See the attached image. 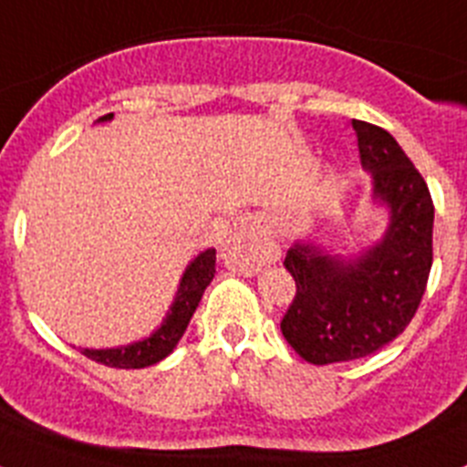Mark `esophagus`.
Returning a JSON list of instances; mask_svg holds the SVG:
<instances>
[{"label":"esophagus","mask_w":467,"mask_h":467,"mask_svg":"<svg viewBox=\"0 0 467 467\" xmlns=\"http://www.w3.org/2000/svg\"><path fill=\"white\" fill-rule=\"evenodd\" d=\"M275 259H278V247L254 220H243L222 245V262L226 269L243 275H253L264 264Z\"/></svg>","instance_id":"esophagus-1"}]
</instances>
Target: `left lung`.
Instances as JSON below:
<instances>
[{
  "mask_svg": "<svg viewBox=\"0 0 467 467\" xmlns=\"http://www.w3.org/2000/svg\"><path fill=\"white\" fill-rule=\"evenodd\" d=\"M362 168L390 224L353 259L295 243L285 269L296 295L280 320L287 344L311 365L365 358L404 332L426 292L432 266L435 208L426 180L383 128L353 119Z\"/></svg>",
  "mask_w": 467,
  "mask_h": 467,
  "instance_id": "left-lung-1",
  "label": "left lung"
}]
</instances>
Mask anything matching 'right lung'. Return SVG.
I'll list each match as a JSON object with an SVG mask.
<instances>
[{"instance_id":"right-lung-1","label":"right lung","mask_w":467,"mask_h":467,"mask_svg":"<svg viewBox=\"0 0 467 467\" xmlns=\"http://www.w3.org/2000/svg\"><path fill=\"white\" fill-rule=\"evenodd\" d=\"M111 117L114 114H105V117H100V121H109ZM214 259H217L214 250H205L189 264L166 320L151 337L135 341L130 346H121V348H84L81 353L90 360L100 362V365L119 367V369H142V367L156 365L166 356H171L177 341L182 339L184 329H187L205 287L214 278Z\"/></svg>"}]
</instances>
